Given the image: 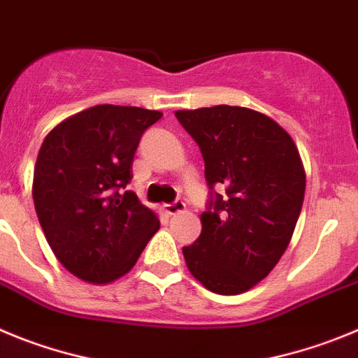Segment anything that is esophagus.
<instances>
[{
    "instance_id": "obj_1",
    "label": "esophagus",
    "mask_w": 358,
    "mask_h": 358,
    "mask_svg": "<svg viewBox=\"0 0 358 358\" xmlns=\"http://www.w3.org/2000/svg\"><path fill=\"white\" fill-rule=\"evenodd\" d=\"M164 212H166L167 215H176V214H180V212H185V203L180 201V199H176L175 203L164 205Z\"/></svg>"
}]
</instances>
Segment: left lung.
<instances>
[{
  "label": "left lung",
  "mask_w": 358,
  "mask_h": 358,
  "mask_svg": "<svg viewBox=\"0 0 358 358\" xmlns=\"http://www.w3.org/2000/svg\"><path fill=\"white\" fill-rule=\"evenodd\" d=\"M175 115L199 146L210 189L201 234L182 248L187 267L212 292L250 291L282 259L298 223L305 198L298 148L276 121L251 108L217 105Z\"/></svg>",
  "instance_id": "obj_1"
}]
</instances>
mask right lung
I'll list each match as a JSON object with an SVG mask.
<instances>
[{
    "instance_id": "right-lung-1",
    "label": "right lung",
    "mask_w": 358,
    "mask_h": 358,
    "mask_svg": "<svg viewBox=\"0 0 358 358\" xmlns=\"http://www.w3.org/2000/svg\"><path fill=\"white\" fill-rule=\"evenodd\" d=\"M159 110L96 105L46 135L34 171L35 212L67 271L108 283L135 266L159 217L127 191L144 131Z\"/></svg>"
}]
</instances>
